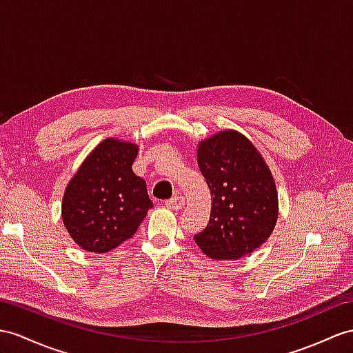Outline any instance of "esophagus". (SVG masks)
<instances>
[{"instance_id": "34e87169", "label": "esophagus", "mask_w": 353, "mask_h": 353, "mask_svg": "<svg viewBox=\"0 0 353 353\" xmlns=\"http://www.w3.org/2000/svg\"><path fill=\"white\" fill-rule=\"evenodd\" d=\"M165 205L168 206V208H170V210H181V208H184V205H185V201H184V197L181 196V194H176V196H174L172 197V199H169V201H166L165 202Z\"/></svg>"}]
</instances>
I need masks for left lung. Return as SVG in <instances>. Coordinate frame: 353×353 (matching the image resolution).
<instances>
[{
	"label": "left lung",
	"instance_id": "left-lung-1",
	"mask_svg": "<svg viewBox=\"0 0 353 353\" xmlns=\"http://www.w3.org/2000/svg\"><path fill=\"white\" fill-rule=\"evenodd\" d=\"M197 165L210 187V223L194 243L214 259H239L259 248L276 226L277 190L254 145L234 130L203 141Z\"/></svg>",
	"mask_w": 353,
	"mask_h": 353
}]
</instances>
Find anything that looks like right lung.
Here are the masks:
<instances>
[{
  "mask_svg": "<svg viewBox=\"0 0 353 353\" xmlns=\"http://www.w3.org/2000/svg\"><path fill=\"white\" fill-rule=\"evenodd\" d=\"M137 147L105 139L85 159L65 188L63 221L83 250L106 253L132 238L152 202L132 170Z\"/></svg>",
  "mask_w": 353,
  "mask_h": 353,
  "instance_id": "right-lung-1",
  "label": "right lung"
}]
</instances>
